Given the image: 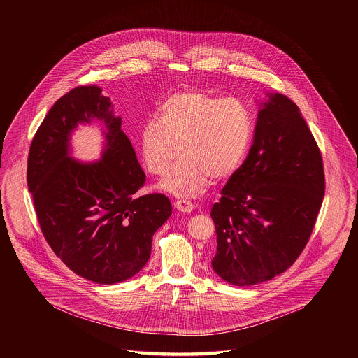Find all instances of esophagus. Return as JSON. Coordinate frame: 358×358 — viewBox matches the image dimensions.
<instances>
[{"label":"esophagus","mask_w":358,"mask_h":358,"mask_svg":"<svg viewBox=\"0 0 358 358\" xmlns=\"http://www.w3.org/2000/svg\"><path fill=\"white\" fill-rule=\"evenodd\" d=\"M175 208H176L179 212H182V213H190V212L194 209L193 204L189 203V201H186V200H179V201H176V203H175Z\"/></svg>","instance_id":"1"}]
</instances>
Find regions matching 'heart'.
I'll return each mask as SVG.
<instances>
[{"instance_id":"1","label":"heart","mask_w":358,"mask_h":358,"mask_svg":"<svg viewBox=\"0 0 358 358\" xmlns=\"http://www.w3.org/2000/svg\"><path fill=\"white\" fill-rule=\"evenodd\" d=\"M252 115L237 99H223L186 91L159 106L158 120L150 117L139 132V148L146 169L166 173L182 158L159 187L178 197H194L216 180L231 176L250 150Z\"/></svg>"}]
</instances>
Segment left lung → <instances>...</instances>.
<instances>
[{"label":"left lung","instance_id":"1","mask_svg":"<svg viewBox=\"0 0 358 358\" xmlns=\"http://www.w3.org/2000/svg\"><path fill=\"white\" fill-rule=\"evenodd\" d=\"M254 145L215 203L213 271L237 287L284 273L306 247L325 192L320 149L299 107L268 94Z\"/></svg>","mask_w":358,"mask_h":358}]
</instances>
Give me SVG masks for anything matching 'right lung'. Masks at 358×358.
Returning a JSON list of instances; mask_svg holds the SVG:
<instances>
[{
    "label": "right lung",
    "mask_w": 358,
    "mask_h": 358,
    "mask_svg": "<svg viewBox=\"0 0 358 358\" xmlns=\"http://www.w3.org/2000/svg\"><path fill=\"white\" fill-rule=\"evenodd\" d=\"M111 107L96 85L71 90L45 115L27 159V186L47 243L70 270L96 284L138 274L154 233L172 213L164 194H136L146 175ZM92 120L105 125V152L99 162L81 163L69 155V136Z\"/></svg>",
    "instance_id": "add662e5"
}]
</instances>
